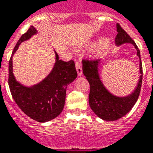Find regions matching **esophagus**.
Instances as JSON below:
<instances>
[{"label": "esophagus", "mask_w": 153, "mask_h": 153, "mask_svg": "<svg viewBox=\"0 0 153 153\" xmlns=\"http://www.w3.org/2000/svg\"><path fill=\"white\" fill-rule=\"evenodd\" d=\"M76 72H77L78 76L82 75V67H81V62L79 60H76Z\"/></svg>", "instance_id": "34e87169"}]
</instances>
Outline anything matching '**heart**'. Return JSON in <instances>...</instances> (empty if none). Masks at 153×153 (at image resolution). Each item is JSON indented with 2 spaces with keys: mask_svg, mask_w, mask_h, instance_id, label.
Listing matches in <instances>:
<instances>
[{
  "mask_svg": "<svg viewBox=\"0 0 153 153\" xmlns=\"http://www.w3.org/2000/svg\"><path fill=\"white\" fill-rule=\"evenodd\" d=\"M94 43V41H88L87 45H92ZM111 45V40L108 37H104V38H102L101 40H100V41L98 42L94 47V53L95 56H99L102 53H105L106 51L108 50L109 46Z\"/></svg>",
  "mask_w": 153,
  "mask_h": 153,
  "instance_id": "1",
  "label": "heart"
}]
</instances>
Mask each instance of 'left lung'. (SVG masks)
<instances>
[{
	"instance_id": "obj_1",
	"label": "left lung",
	"mask_w": 153,
	"mask_h": 153,
	"mask_svg": "<svg viewBox=\"0 0 153 153\" xmlns=\"http://www.w3.org/2000/svg\"><path fill=\"white\" fill-rule=\"evenodd\" d=\"M117 35L115 38L117 45L125 43H130L137 51V55L139 58V82L135 90L132 93L125 97L116 96L109 92L100 80L99 73V65L100 61L98 60H85L82 61L83 74L89 81L90 86L89 94V103L92 111L100 118L104 121H116L120 119L130 112L138 100L139 96L143 79L142 62L140 59V51L126 31L117 23Z\"/></svg>"
}]
</instances>
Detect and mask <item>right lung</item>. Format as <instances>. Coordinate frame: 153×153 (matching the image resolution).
Wrapping results in <instances>:
<instances>
[{
    "instance_id": "obj_1",
    "label": "right lung",
    "mask_w": 153,
    "mask_h": 153,
    "mask_svg": "<svg viewBox=\"0 0 153 153\" xmlns=\"http://www.w3.org/2000/svg\"><path fill=\"white\" fill-rule=\"evenodd\" d=\"M37 33L33 26L19 38L9 62V86L13 99L27 116L39 122L51 121L62 112L67 86L75 80L77 72L74 61L59 59L55 52V63L52 71L38 84L25 86L16 81L13 73V55L19 45Z\"/></svg>"
}]
</instances>
